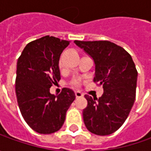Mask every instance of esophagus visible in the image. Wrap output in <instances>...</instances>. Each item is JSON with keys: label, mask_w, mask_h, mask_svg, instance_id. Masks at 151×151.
Wrapping results in <instances>:
<instances>
[{"label": "esophagus", "mask_w": 151, "mask_h": 151, "mask_svg": "<svg viewBox=\"0 0 151 151\" xmlns=\"http://www.w3.org/2000/svg\"><path fill=\"white\" fill-rule=\"evenodd\" d=\"M75 94H76V98H79V97H81V96H83V94L81 92V91H75Z\"/></svg>", "instance_id": "34e87169"}]
</instances>
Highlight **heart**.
I'll return each mask as SVG.
<instances>
[{
	"mask_svg": "<svg viewBox=\"0 0 151 151\" xmlns=\"http://www.w3.org/2000/svg\"><path fill=\"white\" fill-rule=\"evenodd\" d=\"M60 66L62 67L61 63H60ZM71 85L75 86H78L79 85H80V81H79V80H73L72 81H71Z\"/></svg>",
	"mask_w": 151,
	"mask_h": 151,
	"instance_id": "b5f03b06",
	"label": "heart"
}]
</instances>
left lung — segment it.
Listing matches in <instances>:
<instances>
[{"mask_svg": "<svg viewBox=\"0 0 151 151\" xmlns=\"http://www.w3.org/2000/svg\"><path fill=\"white\" fill-rule=\"evenodd\" d=\"M74 43L93 59V81L102 86L104 91L98 99L85 95L87 100V107L83 109L85 125L92 134H111L124 123L135 100V65L124 49L110 41Z\"/></svg>", "mask_w": 151, "mask_h": 151, "instance_id": "1", "label": "left lung"}]
</instances>
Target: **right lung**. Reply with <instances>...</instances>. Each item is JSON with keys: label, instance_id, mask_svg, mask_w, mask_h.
Masks as SVG:
<instances>
[{"label": "right lung", "instance_id": "obj_1", "mask_svg": "<svg viewBox=\"0 0 151 151\" xmlns=\"http://www.w3.org/2000/svg\"><path fill=\"white\" fill-rule=\"evenodd\" d=\"M70 42L44 36L26 45L17 64L16 95L18 107L28 126L39 134L60 129L67 110L76 98L64 88L55 96L50 88L60 80L59 60Z\"/></svg>", "mask_w": 151, "mask_h": 151}]
</instances>
